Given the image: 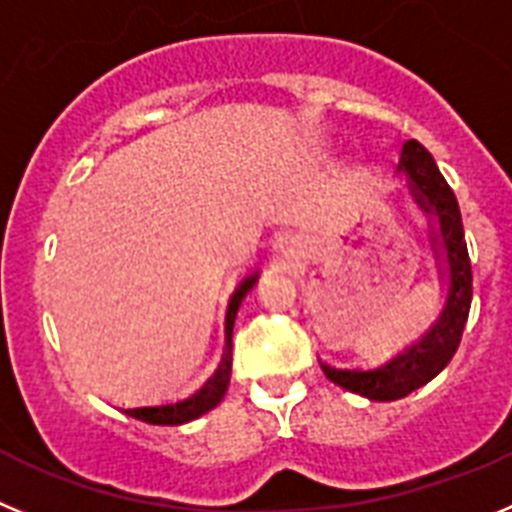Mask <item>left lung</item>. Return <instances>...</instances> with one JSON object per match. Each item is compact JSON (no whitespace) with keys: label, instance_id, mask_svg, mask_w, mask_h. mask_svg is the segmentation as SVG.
I'll use <instances>...</instances> for the list:
<instances>
[{"label":"left lung","instance_id":"8db88e82","mask_svg":"<svg viewBox=\"0 0 512 512\" xmlns=\"http://www.w3.org/2000/svg\"><path fill=\"white\" fill-rule=\"evenodd\" d=\"M400 173L408 176L413 199L423 214L434 216L431 247L439 260V275L446 283V301L439 319L416 344L405 347L398 357L375 370L362 367H336L319 359L321 370L334 385L349 393L365 395L370 400H398L434 380L451 362L462 342L472 306V265H469L467 242H464L462 214L449 183L436 168L434 158L416 140H408L400 150Z\"/></svg>","mask_w":512,"mask_h":512}]
</instances>
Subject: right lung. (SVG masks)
Returning a JSON list of instances; mask_svg holds the SVG:
<instances>
[{"mask_svg":"<svg viewBox=\"0 0 512 512\" xmlns=\"http://www.w3.org/2000/svg\"><path fill=\"white\" fill-rule=\"evenodd\" d=\"M257 283V275H250L239 283V288L234 290L232 301L227 308V324H224V336H227V352H224L222 365L216 370V375L206 382L199 393H193L191 398L178 400V403H163V405H140V408H124V413L137 421L153 423V426H181V423L193 421V418L204 416L211 408L222 403L224 393L229 388V375H232V331H234V319H237L239 303L252 290V285Z\"/></svg>","mask_w":512,"mask_h":512,"instance_id":"right-lung-1","label":"right lung"}]
</instances>
